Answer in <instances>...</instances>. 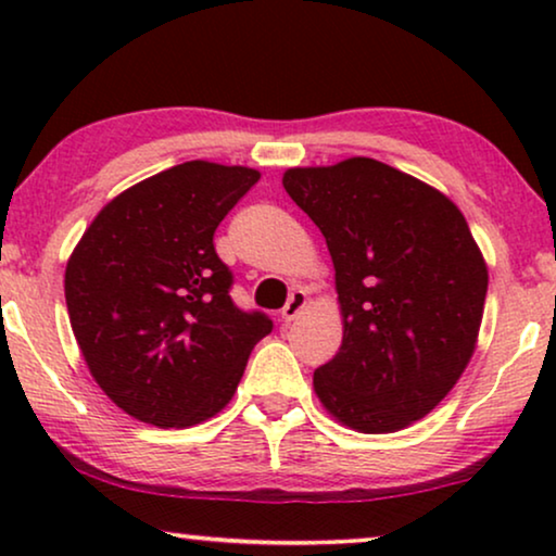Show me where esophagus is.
Here are the masks:
<instances>
[{
  "instance_id": "esophagus-1",
  "label": "esophagus",
  "mask_w": 556,
  "mask_h": 556,
  "mask_svg": "<svg viewBox=\"0 0 556 556\" xmlns=\"http://www.w3.org/2000/svg\"><path fill=\"white\" fill-rule=\"evenodd\" d=\"M306 291H293L291 299H288V303L283 306V311H280V316H283V321H293L295 316L301 314L303 308H306Z\"/></svg>"
}]
</instances>
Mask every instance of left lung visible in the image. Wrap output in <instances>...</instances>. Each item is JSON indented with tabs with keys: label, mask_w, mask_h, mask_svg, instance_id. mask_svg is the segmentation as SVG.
Returning a JSON list of instances; mask_svg holds the SVG:
<instances>
[{
	"label": "left lung",
	"mask_w": 556,
	"mask_h": 556,
	"mask_svg": "<svg viewBox=\"0 0 556 556\" xmlns=\"http://www.w3.org/2000/svg\"><path fill=\"white\" fill-rule=\"evenodd\" d=\"M326 238L344 339L314 371L333 420L394 432L453 390L481 329L489 268L466 217L435 187L367 156L283 174Z\"/></svg>",
	"instance_id": "1"
}]
</instances>
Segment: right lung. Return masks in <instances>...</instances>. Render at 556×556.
I'll return each instance as SVG.
<instances>
[{
	"label": "right lung",
	"instance_id": "add662e5",
	"mask_svg": "<svg viewBox=\"0 0 556 556\" xmlns=\"http://www.w3.org/2000/svg\"><path fill=\"white\" fill-rule=\"evenodd\" d=\"M261 172L185 162L105 204L65 268L83 359L111 402L156 428H192L238 390L273 321L230 299L215 230Z\"/></svg>",
	"mask_w": 556,
	"mask_h": 556
}]
</instances>
